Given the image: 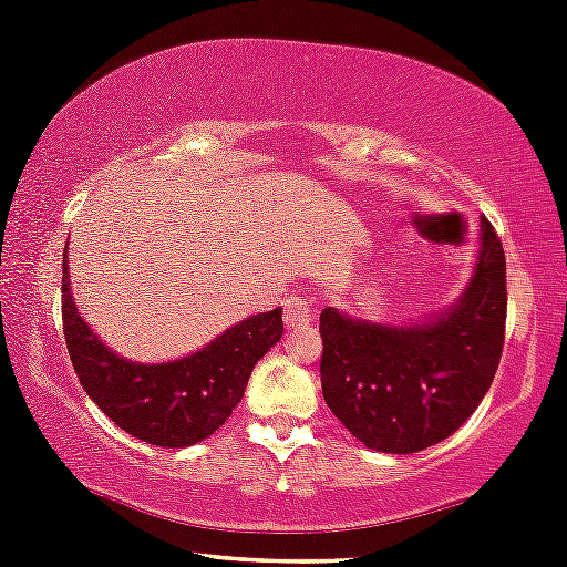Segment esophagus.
<instances>
[{
    "mask_svg": "<svg viewBox=\"0 0 567 567\" xmlns=\"http://www.w3.org/2000/svg\"><path fill=\"white\" fill-rule=\"evenodd\" d=\"M282 309H285V326L288 328H301V326H309L312 322V307H309V301L303 296H288L282 301Z\"/></svg>",
    "mask_w": 567,
    "mask_h": 567,
    "instance_id": "1",
    "label": "esophagus"
}]
</instances>
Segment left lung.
Listing matches in <instances>:
<instances>
[{
	"instance_id": "8db88e82",
	"label": "left lung",
	"mask_w": 567,
	"mask_h": 567,
	"mask_svg": "<svg viewBox=\"0 0 567 567\" xmlns=\"http://www.w3.org/2000/svg\"><path fill=\"white\" fill-rule=\"evenodd\" d=\"M506 255L482 220L478 258L455 307L422 326L320 315L328 409L369 450L412 455L452 435L493 384L506 339Z\"/></svg>"
}]
</instances>
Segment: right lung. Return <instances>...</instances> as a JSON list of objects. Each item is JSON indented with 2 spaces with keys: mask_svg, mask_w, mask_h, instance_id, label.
Instances as JSON below:
<instances>
[{
  "mask_svg": "<svg viewBox=\"0 0 567 567\" xmlns=\"http://www.w3.org/2000/svg\"><path fill=\"white\" fill-rule=\"evenodd\" d=\"M61 317L80 384L104 414L155 446H190L213 435L245 395L255 363L282 339V309L247 317L204 350L172 363H132L85 326L70 293L64 258Z\"/></svg>",
  "mask_w": 567,
  "mask_h": 567,
  "instance_id": "right-lung-1",
  "label": "right lung"
}]
</instances>
